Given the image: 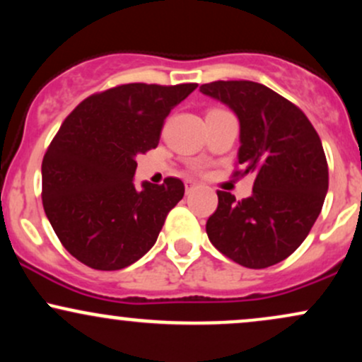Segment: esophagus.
<instances>
[{
  "label": "esophagus",
  "instance_id": "obj_1",
  "mask_svg": "<svg viewBox=\"0 0 362 362\" xmlns=\"http://www.w3.org/2000/svg\"><path fill=\"white\" fill-rule=\"evenodd\" d=\"M195 187H197V184H195L194 180H185V190H187V194L192 192Z\"/></svg>",
  "mask_w": 362,
  "mask_h": 362
}]
</instances>
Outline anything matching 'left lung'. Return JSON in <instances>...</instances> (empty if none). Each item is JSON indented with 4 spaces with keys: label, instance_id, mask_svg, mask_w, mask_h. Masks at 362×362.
I'll list each match as a JSON object with an SVG mask.
<instances>
[{
    "label": "left lung",
    "instance_id": "8db88e82",
    "mask_svg": "<svg viewBox=\"0 0 362 362\" xmlns=\"http://www.w3.org/2000/svg\"><path fill=\"white\" fill-rule=\"evenodd\" d=\"M201 91L230 107L240 120L238 163L253 173L250 197L218 192L207 219L211 243L248 269L288 259L308 236L328 190L322 141L303 112L255 81H213Z\"/></svg>",
    "mask_w": 362,
    "mask_h": 362
}]
</instances>
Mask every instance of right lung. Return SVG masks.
I'll use <instances>...</instances> for the list:
<instances>
[{
    "instance_id": "right-lung-1",
    "label": "right lung",
    "mask_w": 362,
    "mask_h": 362,
    "mask_svg": "<svg viewBox=\"0 0 362 362\" xmlns=\"http://www.w3.org/2000/svg\"><path fill=\"white\" fill-rule=\"evenodd\" d=\"M195 88L120 85L85 98L62 122L42 160V204L74 259L119 271L155 245L185 187L168 177L136 189V158L158 146L170 110Z\"/></svg>"
}]
</instances>
